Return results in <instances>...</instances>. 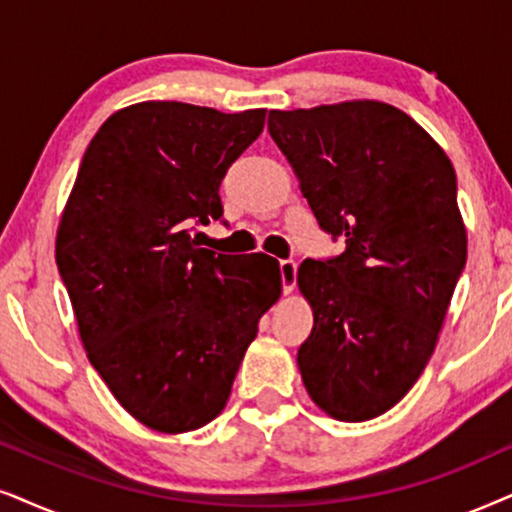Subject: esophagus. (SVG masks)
I'll list each match as a JSON object with an SVG mask.
<instances>
[{
  "mask_svg": "<svg viewBox=\"0 0 512 512\" xmlns=\"http://www.w3.org/2000/svg\"><path fill=\"white\" fill-rule=\"evenodd\" d=\"M278 269H281V281H283V293L290 295L295 290L297 281V264L293 260H281L278 262Z\"/></svg>",
  "mask_w": 512,
  "mask_h": 512,
  "instance_id": "obj_1",
  "label": "esophagus"
}]
</instances>
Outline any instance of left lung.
<instances>
[{
	"instance_id": "left-lung-1",
	"label": "left lung",
	"mask_w": 512,
	"mask_h": 512,
	"mask_svg": "<svg viewBox=\"0 0 512 512\" xmlns=\"http://www.w3.org/2000/svg\"><path fill=\"white\" fill-rule=\"evenodd\" d=\"M269 134L321 229L345 236L342 255L297 269L314 312L302 383L335 420L378 418L428 366L465 267L454 165L383 101L269 111Z\"/></svg>"
}]
</instances>
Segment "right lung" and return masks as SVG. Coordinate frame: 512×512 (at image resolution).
Here are the masks:
<instances>
[{"label": "right lung", "instance_id": "1", "mask_svg": "<svg viewBox=\"0 0 512 512\" xmlns=\"http://www.w3.org/2000/svg\"><path fill=\"white\" fill-rule=\"evenodd\" d=\"M264 108L181 101L115 111L84 151L56 234V264L92 366L129 416L181 435L224 411L281 269L255 252L198 248L222 217L219 184L262 134Z\"/></svg>", "mask_w": 512, "mask_h": 512}]
</instances>
